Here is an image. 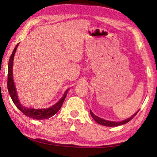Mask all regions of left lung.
<instances>
[{"label":"left lung","instance_id":"obj_1","mask_svg":"<svg viewBox=\"0 0 157 157\" xmlns=\"http://www.w3.org/2000/svg\"><path fill=\"white\" fill-rule=\"evenodd\" d=\"M139 111H136V113H135L134 115L132 116L130 118L126 119V120H124L123 121H121V122H115V121H106L104 120V119L102 118H100L99 117H98L97 116H95V114H94V113L92 112V111L90 110V113H91V115L92 116V118L94 119V121L98 123V124H102V125H104V126H107V127H116V126H119V125H122V124H126L129 122L130 121L132 120V119L134 118V117L136 115L137 113L139 112Z\"/></svg>","mask_w":157,"mask_h":157}]
</instances>
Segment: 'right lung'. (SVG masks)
<instances>
[{
	"label": "right lung",
	"mask_w": 157,
	"mask_h": 157,
	"mask_svg": "<svg viewBox=\"0 0 157 157\" xmlns=\"http://www.w3.org/2000/svg\"><path fill=\"white\" fill-rule=\"evenodd\" d=\"M18 44L15 47V48L13 50L11 56H10L9 63H8V74H7V89H8L9 94L10 95L13 102L17 106V107L19 109L21 112L24 113L26 116L30 117L33 119H36V120H44V119L49 118L56 114L58 111H59L61 107H62V104L64 101L66 95H67L68 90H66L64 94H63L62 98L58 101L56 104L52 106L51 107L47 109H36L33 108H27L26 107H23L21 104L19 100H18L17 89H16L15 84L14 80H13V72H12V67H13V62H14V57L17 50Z\"/></svg>",
	"instance_id": "right-lung-1"
}]
</instances>
